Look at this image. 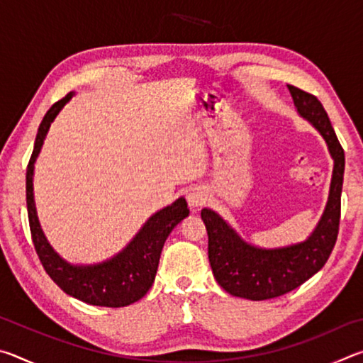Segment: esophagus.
<instances>
[{
    "instance_id": "obj_1",
    "label": "esophagus",
    "mask_w": 363,
    "mask_h": 363,
    "mask_svg": "<svg viewBox=\"0 0 363 363\" xmlns=\"http://www.w3.org/2000/svg\"><path fill=\"white\" fill-rule=\"evenodd\" d=\"M187 201L190 208H200L208 201V192L203 187H194L187 195Z\"/></svg>"
}]
</instances>
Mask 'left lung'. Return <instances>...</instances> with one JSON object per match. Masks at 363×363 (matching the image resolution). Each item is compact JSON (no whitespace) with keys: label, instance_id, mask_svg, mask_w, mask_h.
Listing matches in <instances>:
<instances>
[{"label":"left lung","instance_id":"1","mask_svg":"<svg viewBox=\"0 0 363 363\" xmlns=\"http://www.w3.org/2000/svg\"><path fill=\"white\" fill-rule=\"evenodd\" d=\"M288 89L299 116L320 133L333 158L328 200L315 229L304 242L280 248H261L245 242L211 208L201 210L214 279L232 296L251 301L281 296L309 280L328 261L340 229L344 150L320 101L294 86L288 84Z\"/></svg>","mask_w":363,"mask_h":363}]
</instances>
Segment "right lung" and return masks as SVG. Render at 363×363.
<instances>
[{"label":"right lung","instance_id":"right-lung-1","mask_svg":"<svg viewBox=\"0 0 363 363\" xmlns=\"http://www.w3.org/2000/svg\"><path fill=\"white\" fill-rule=\"evenodd\" d=\"M72 97L73 93L67 94L64 99H60L48 110L38 128V134H36L33 153L27 168V211L30 232H32L36 255H38L43 267L54 280V284L60 286V290L86 304L125 307L136 303L150 290L153 280H155L164 242L174 227L189 216L190 211L186 199L179 196L174 203L152 214L133 237V240L110 259L97 264H72L65 261L51 247L41 229L35 206L33 174L35 162L45 144L49 126Z\"/></svg>","mask_w":363,"mask_h":363}]
</instances>
